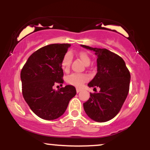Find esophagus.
I'll list each match as a JSON object with an SVG mask.
<instances>
[{
  "instance_id": "obj_1",
  "label": "esophagus",
  "mask_w": 150,
  "mask_h": 150,
  "mask_svg": "<svg viewBox=\"0 0 150 150\" xmlns=\"http://www.w3.org/2000/svg\"><path fill=\"white\" fill-rule=\"evenodd\" d=\"M81 91V89H79V88H77L76 89V92H77V93H79Z\"/></svg>"
}]
</instances>
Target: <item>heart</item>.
Wrapping results in <instances>:
<instances>
[{
    "label": "heart",
    "mask_w": 150,
    "mask_h": 150,
    "mask_svg": "<svg viewBox=\"0 0 150 150\" xmlns=\"http://www.w3.org/2000/svg\"><path fill=\"white\" fill-rule=\"evenodd\" d=\"M78 56L80 57L81 61L83 62L85 65H88L90 63V58L86 53L80 52L79 53ZM72 61V54L68 53L65 55L61 61V68L64 71L67 72L70 69V63ZM88 80V77L83 74H73L67 77L66 81L70 85L75 86V87H81L85 82Z\"/></svg>",
    "instance_id": "1"
}]
</instances>
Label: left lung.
I'll list each match as a JSON object with an SVG mask.
<instances>
[{
    "mask_svg": "<svg viewBox=\"0 0 150 150\" xmlns=\"http://www.w3.org/2000/svg\"><path fill=\"white\" fill-rule=\"evenodd\" d=\"M94 51L97 58V73L88 87H98L99 92L90 93L83 104L86 114L97 122L110 120L118 114L128 96L130 74L121 57L106 49L81 45Z\"/></svg>",
    "mask_w": 150,
    "mask_h": 150,
    "instance_id": "1",
    "label": "left lung"
}]
</instances>
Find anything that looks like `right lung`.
<instances>
[{"label": "right lung", "instance_id": "right-lung-1", "mask_svg": "<svg viewBox=\"0 0 150 150\" xmlns=\"http://www.w3.org/2000/svg\"><path fill=\"white\" fill-rule=\"evenodd\" d=\"M69 44H50L32 53L20 73L22 95L32 111L44 120L59 118L76 94L73 85L59 90L53 89L56 83H63L61 61Z\"/></svg>", "mask_w": 150, "mask_h": 150}]
</instances>
